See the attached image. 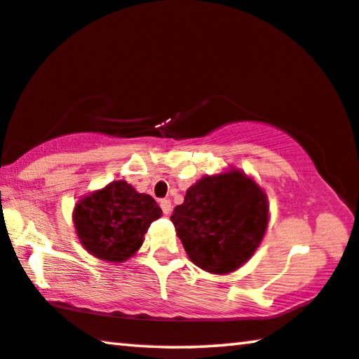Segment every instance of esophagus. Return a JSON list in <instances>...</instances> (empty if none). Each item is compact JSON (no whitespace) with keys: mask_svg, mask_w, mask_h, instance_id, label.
Returning a JSON list of instances; mask_svg holds the SVG:
<instances>
[{"mask_svg":"<svg viewBox=\"0 0 359 359\" xmlns=\"http://www.w3.org/2000/svg\"><path fill=\"white\" fill-rule=\"evenodd\" d=\"M159 206H161L163 212L166 214V215H169L170 212H172V203H170L169 200H161V201H159Z\"/></svg>","mask_w":359,"mask_h":359,"instance_id":"obj_1","label":"esophagus"}]
</instances>
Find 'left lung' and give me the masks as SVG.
<instances>
[{"label":"left lung","instance_id":"8db88e82","mask_svg":"<svg viewBox=\"0 0 359 359\" xmlns=\"http://www.w3.org/2000/svg\"><path fill=\"white\" fill-rule=\"evenodd\" d=\"M269 219L266 193L236 168L204 175L170 215L190 260L214 275H229L252 257Z\"/></svg>","mask_w":359,"mask_h":359}]
</instances>
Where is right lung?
Returning <instances> with one entry per match:
<instances>
[{
	"label": "right lung",
	"mask_w": 359,
	"mask_h": 359,
	"mask_svg": "<svg viewBox=\"0 0 359 359\" xmlns=\"http://www.w3.org/2000/svg\"><path fill=\"white\" fill-rule=\"evenodd\" d=\"M161 214L150 195L126 180H113L79 198L72 219L79 243L90 255L121 264L139 251L150 224Z\"/></svg>",
	"instance_id": "obj_1"
}]
</instances>
